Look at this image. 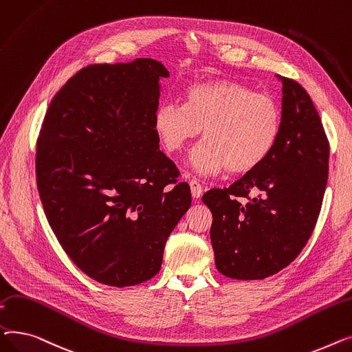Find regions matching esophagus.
Masks as SVG:
<instances>
[{
	"label": "esophagus",
	"mask_w": 352,
	"mask_h": 352,
	"mask_svg": "<svg viewBox=\"0 0 352 352\" xmlns=\"http://www.w3.org/2000/svg\"><path fill=\"white\" fill-rule=\"evenodd\" d=\"M190 190H192V196L195 199H199L201 196V184L196 180V179H192L190 180Z\"/></svg>",
	"instance_id": "34e87169"
}]
</instances>
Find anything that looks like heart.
I'll return each instance as SVG.
<instances>
[{"mask_svg": "<svg viewBox=\"0 0 352 352\" xmlns=\"http://www.w3.org/2000/svg\"><path fill=\"white\" fill-rule=\"evenodd\" d=\"M281 126L272 96L230 79L193 84L183 92V105L163 102L153 115V131L170 153L183 151L203 129L206 142L190 156L200 175L253 172L274 151Z\"/></svg>", "mask_w": 352, "mask_h": 352, "instance_id": "1", "label": "heart"}]
</instances>
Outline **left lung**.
I'll use <instances>...</instances> for the list:
<instances>
[{
  "label": "left lung",
  "mask_w": 352,
  "mask_h": 352,
  "mask_svg": "<svg viewBox=\"0 0 352 352\" xmlns=\"http://www.w3.org/2000/svg\"><path fill=\"white\" fill-rule=\"evenodd\" d=\"M276 76L283 126L274 151L229 189L201 197L213 214L217 270L236 280H263L297 258L316 227L328 179L329 146L311 98L296 80Z\"/></svg>",
  "instance_id": "left-lung-1"
}]
</instances>
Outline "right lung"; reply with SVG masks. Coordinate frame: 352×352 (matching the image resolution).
Returning a JSON list of instances; mask_svg holds the SVG:
<instances>
[{
    "mask_svg": "<svg viewBox=\"0 0 352 352\" xmlns=\"http://www.w3.org/2000/svg\"><path fill=\"white\" fill-rule=\"evenodd\" d=\"M162 78L169 71L151 58L82 68L51 100L36 142L51 229L76 267L107 285L155 277L192 204L153 131Z\"/></svg>",
    "mask_w": 352,
    "mask_h": 352,
    "instance_id": "obj_1",
    "label": "right lung"
}]
</instances>
